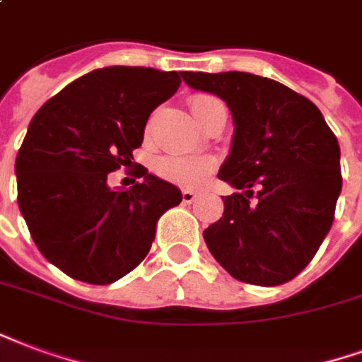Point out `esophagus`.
Listing matches in <instances>:
<instances>
[{
  "label": "esophagus",
  "mask_w": 362,
  "mask_h": 362,
  "mask_svg": "<svg viewBox=\"0 0 362 362\" xmlns=\"http://www.w3.org/2000/svg\"><path fill=\"white\" fill-rule=\"evenodd\" d=\"M195 197H197V194H195L194 189H182V202L184 203L195 202Z\"/></svg>",
  "instance_id": "1"
}]
</instances>
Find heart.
<instances>
[{
	"label": "heart",
	"mask_w": 362,
	"mask_h": 362,
	"mask_svg": "<svg viewBox=\"0 0 362 362\" xmlns=\"http://www.w3.org/2000/svg\"><path fill=\"white\" fill-rule=\"evenodd\" d=\"M211 101H215V98L197 95L192 99L194 115L205 109ZM155 168L163 178H167L178 186L195 188L207 180L209 174L213 173V160L209 157H202V155H163L155 160Z\"/></svg>",
	"instance_id": "b5f03b06"
}]
</instances>
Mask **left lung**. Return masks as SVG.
<instances>
[{"label":"left lung","mask_w":362,"mask_h":362,"mask_svg":"<svg viewBox=\"0 0 362 362\" xmlns=\"http://www.w3.org/2000/svg\"><path fill=\"white\" fill-rule=\"evenodd\" d=\"M182 78L221 98L234 120L218 178L240 192L222 197V218L203 232L209 251L240 282H288L334 222L341 192L336 136L313 101L276 80L238 71H186Z\"/></svg>","instance_id":"8db88e82"}]
</instances>
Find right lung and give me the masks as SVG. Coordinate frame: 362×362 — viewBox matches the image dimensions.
I'll use <instances>...</instances> for the list:
<instances>
[{"mask_svg": "<svg viewBox=\"0 0 362 362\" xmlns=\"http://www.w3.org/2000/svg\"><path fill=\"white\" fill-rule=\"evenodd\" d=\"M182 72L103 66L65 86L28 124L15 160L18 209L42 255L74 280L113 284L146 259L159 216L182 202L140 167L132 188L107 176L130 167L153 109Z\"/></svg>", "mask_w": 362, "mask_h": 362, "instance_id": "right-lung-1", "label": "right lung"}]
</instances>
